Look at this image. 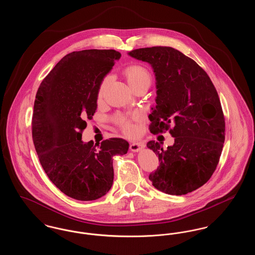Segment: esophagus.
I'll return each instance as SVG.
<instances>
[{"label":"esophagus","instance_id":"obj_1","mask_svg":"<svg viewBox=\"0 0 255 255\" xmlns=\"http://www.w3.org/2000/svg\"><path fill=\"white\" fill-rule=\"evenodd\" d=\"M144 147V144L141 142H132L130 144V150L133 152H137L139 150H141Z\"/></svg>","mask_w":255,"mask_h":255}]
</instances>
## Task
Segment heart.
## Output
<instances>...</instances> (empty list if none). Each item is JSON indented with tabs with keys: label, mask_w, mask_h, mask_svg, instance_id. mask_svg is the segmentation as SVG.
<instances>
[{
	"label": "heart",
	"mask_w": 255,
	"mask_h": 255,
	"mask_svg": "<svg viewBox=\"0 0 255 255\" xmlns=\"http://www.w3.org/2000/svg\"><path fill=\"white\" fill-rule=\"evenodd\" d=\"M124 73L127 77V80L129 84L133 87V89L141 85H151L152 82V75L149 72V70L142 66V65H130L125 68ZM111 79V75H106L102 81L100 82V85L98 87V93L97 96L100 97L103 96V93L106 89V87L109 83ZM137 116L129 117L124 114H117L114 117L115 122L122 128V131L127 134H131L134 131V122L137 121Z\"/></svg>",
	"instance_id": "heart-1"
}]
</instances>
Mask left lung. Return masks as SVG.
<instances>
[{
	"mask_svg": "<svg viewBox=\"0 0 255 255\" xmlns=\"http://www.w3.org/2000/svg\"><path fill=\"white\" fill-rule=\"evenodd\" d=\"M129 54L151 64L156 74L157 106L148 117L150 131H169L175 137L166 150L158 141L147 142L159 161L149 180L166 194L192 192L211 178L225 142L226 123L218 93L207 73L177 49L152 47Z\"/></svg>",
	"mask_w": 255,
	"mask_h": 255,
	"instance_id": "left-lung-1",
	"label": "left lung"
}]
</instances>
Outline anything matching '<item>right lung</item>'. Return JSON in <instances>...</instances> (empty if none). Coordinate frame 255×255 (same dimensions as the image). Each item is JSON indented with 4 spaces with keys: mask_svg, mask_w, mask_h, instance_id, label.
<instances>
[{
    "mask_svg": "<svg viewBox=\"0 0 255 255\" xmlns=\"http://www.w3.org/2000/svg\"><path fill=\"white\" fill-rule=\"evenodd\" d=\"M122 54L115 49H85L64 56L37 91L31 122L39 161L64 194L93 201L113 184V157L127 153L120 137L84 143L82 133L97 111L98 87Z\"/></svg>",
    "mask_w": 255,
    "mask_h": 255,
    "instance_id": "right-lung-1",
    "label": "right lung"
}]
</instances>
